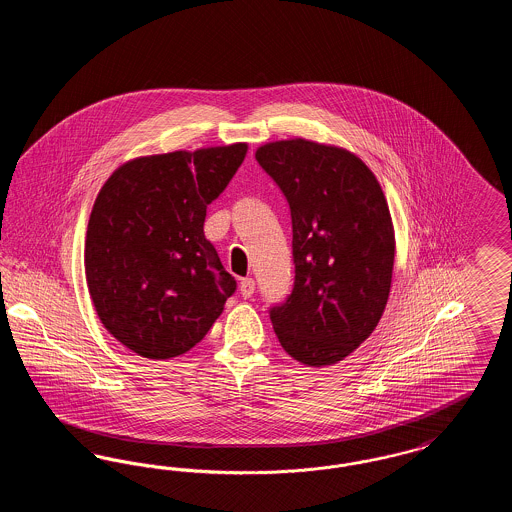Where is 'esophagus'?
<instances>
[{"instance_id":"obj_1","label":"esophagus","mask_w":512,"mask_h":512,"mask_svg":"<svg viewBox=\"0 0 512 512\" xmlns=\"http://www.w3.org/2000/svg\"><path fill=\"white\" fill-rule=\"evenodd\" d=\"M240 293H242L244 299L253 297V293H255V280H253V278H244V280L240 282Z\"/></svg>"}]
</instances>
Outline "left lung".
Here are the masks:
<instances>
[{
    "label": "left lung",
    "mask_w": 512,
    "mask_h": 512,
    "mask_svg": "<svg viewBox=\"0 0 512 512\" xmlns=\"http://www.w3.org/2000/svg\"><path fill=\"white\" fill-rule=\"evenodd\" d=\"M255 159L292 211L295 282L270 309L280 345L307 366L336 365L374 332L390 297L395 236L376 176L343 147L270 142Z\"/></svg>",
    "instance_id": "8db88e82"
}]
</instances>
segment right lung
<instances>
[{"instance_id": "right-lung-1", "label": "right lung", "mask_w": 512, "mask_h": 512, "mask_svg": "<svg viewBox=\"0 0 512 512\" xmlns=\"http://www.w3.org/2000/svg\"><path fill=\"white\" fill-rule=\"evenodd\" d=\"M247 144L136 157L99 190L86 230V284L107 332L147 359L190 351L236 292L203 234L207 205Z\"/></svg>"}]
</instances>
